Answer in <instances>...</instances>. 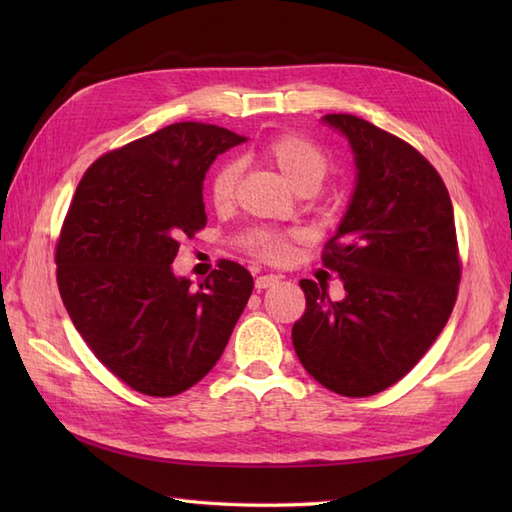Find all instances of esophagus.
I'll use <instances>...</instances> for the list:
<instances>
[{
  "label": "esophagus",
  "instance_id": "obj_1",
  "mask_svg": "<svg viewBox=\"0 0 512 512\" xmlns=\"http://www.w3.org/2000/svg\"><path fill=\"white\" fill-rule=\"evenodd\" d=\"M281 281V277H277V275H259L257 279H255V288L257 290H266V288H273V286H277Z\"/></svg>",
  "mask_w": 512,
  "mask_h": 512
}]
</instances>
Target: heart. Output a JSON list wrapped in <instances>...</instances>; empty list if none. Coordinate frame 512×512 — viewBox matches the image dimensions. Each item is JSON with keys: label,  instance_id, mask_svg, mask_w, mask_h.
<instances>
[{"label": "heart", "instance_id": "obj_1", "mask_svg": "<svg viewBox=\"0 0 512 512\" xmlns=\"http://www.w3.org/2000/svg\"><path fill=\"white\" fill-rule=\"evenodd\" d=\"M259 158L273 167L288 187H317L330 169V156L317 140L303 136L299 132H279L270 136L259 147ZM239 167L235 162H220L211 173L209 198L217 211L231 209L237 195ZM290 233H279L273 228H253L248 231L244 246L248 253L266 259V262H284L292 250Z\"/></svg>", "mask_w": 512, "mask_h": 512}]
</instances>
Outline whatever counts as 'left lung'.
Wrapping results in <instances>:
<instances>
[{
    "instance_id": "8db88e82",
    "label": "left lung",
    "mask_w": 512,
    "mask_h": 512,
    "mask_svg": "<svg viewBox=\"0 0 512 512\" xmlns=\"http://www.w3.org/2000/svg\"><path fill=\"white\" fill-rule=\"evenodd\" d=\"M356 156V189L323 266L345 299L301 279L306 312L292 345L334 394L365 398L409 374L447 325L462 277L449 191L416 147L352 114H328Z\"/></svg>"
}]
</instances>
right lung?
Listing matches in <instances>:
<instances>
[{
	"label": "right lung",
	"mask_w": 512,
	"mask_h": 512,
	"mask_svg": "<svg viewBox=\"0 0 512 512\" xmlns=\"http://www.w3.org/2000/svg\"><path fill=\"white\" fill-rule=\"evenodd\" d=\"M244 136L173 123L94 160L54 248L57 284L94 356L145 396L182 394L220 361L253 277L220 259L198 290L176 277L180 239L206 226L202 182Z\"/></svg>",
	"instance_id": "obj_1"
}]
</instances>
